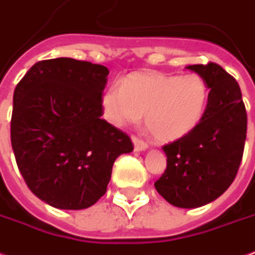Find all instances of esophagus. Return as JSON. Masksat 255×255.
Instances as JSON below:
<instances>
[{
	"mask_svg": "<svg viewBox=\"0 0 255 255\" xmlns=\"http://www.w3.org/2000/svg\"><path fill=\"white\" fill-rule=\"evenodd\" d=\"M132 143H133V150L136 152L139 151H143V150H146L147 148V144L143 140H140V139H137V137L133 136L132 137Z\"/></svg>",
	"mask_w": 255,
	"mask_h": 255,
	"instance_id": "obj_1",
	"label": "esophagus"
}]
</instances>
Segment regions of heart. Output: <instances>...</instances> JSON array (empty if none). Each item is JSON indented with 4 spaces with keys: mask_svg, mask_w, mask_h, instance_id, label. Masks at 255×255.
Returning a JSON list of instances; mask_svg holds the SVG:
<instances>
[{
    "mask_svg": "<svg viewBox=\"0 0 255 255\" xmlns=\"http://www.w3.org/2000/svg\"><path fill=\"white\" fill-rule=\"evenodd\" d=\"M208 86L197 74L181 77L133 73L105 90L101 108L116 127L136 124L144 113L146 127L158 142L171 143L193 132L204 118Z\"/></svg>",
    "mask_w": 255,
    "mask_h": 255,
    "instance_id": "b5f03b06",
    "label": "heart"
}]
</instances>
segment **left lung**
Listing matches in <instances>:
<instances>
[{
	"instance_id": "obj_1",
	"label": "left lung",
	"mask_w": 255,
	"mask_h": 255,
	"mask_svg": "<svg viewBox=\"0 0 255 255\" xmlns=\"http://www.w3.org/2000/svg\"><path fill=\"white\" fill-rule=\"evenodd\" d=\"M209 89L204 118L193 132L163 146L167 166L156 192L178 208L212 203L233 184L242 161L248 115L241 88L216 63L186 66Z\"/></svg>"
}]
</instances>
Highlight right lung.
I'll use <instances>...</instances> for the list:
<instances>
[{
	"label": "right lung",
	"instance_id": "right-lung-1",
	"mask_svg": "<svg viewBox=\"0 0 255 255\" xmlns=\"http://www.w3.org/2000/svg\"><path fill=\"white\" fill-rule=\"evenodd\" d=\"M109 70L56 58L37 62L13 94L10 140L33 195L58 209L89 208L105 195L131 139L107 123L101 97Z\"/></svg>",
	"mask_w": 255,
	"mask_h": 255
}]
</instances>
